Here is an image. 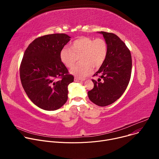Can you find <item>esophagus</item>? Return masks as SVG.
I'll use <instances>...</instances> for the list:
<instances>
[{"mask_svg":"<svg viewBox=\"0 0 159 159\" xmlns=\"http://www.w3.org/2000/svg\"><path fill=\"white\" fill-rule=\"evenodd\" d=\"M84 80V79H79V78H77V77H75L74 79L75 82H83Z\"/></svg>","mask_w":159,"mask_h":159,"instance_id":"1","label":"esophagus"}]
</instances>
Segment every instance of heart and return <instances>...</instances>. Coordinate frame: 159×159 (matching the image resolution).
Returning <instances> with one entry per match:
<instances>
[{
  "mask_svg": "<svg viewBox=\"0 0 159 159\" xmlns=\"http://www.w3.org/2000/svg\"><path fill=\"white\" fill-rule=\"evenodd\" d=\"M108 52L107 44L102 38L94 39L80 37L70 44V49L63 48L60 54V60L68 68H72L79 58L80 62L74 66L70 73L78 78L91 74L93 68H99L105 61Z\"/></svg>",
  "mask_w": 159,
  "mask_h": 159,
  "instance_id": "obj_1",
  "label": "heart"
}]
</instances>
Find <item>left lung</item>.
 Listing matches in <instances>:
<instances>
[{
	"mask_svg": "<svg viewBox=\"0 0 159 159\" xmlns=\"http://www.w3.org/2000/svg\"><path fill=\"white\" fill-rule=\"evenodd\" d=\"M99 33L103 35L107 44V55L94 75L99 79L98 82L92 80L94 88L87 94L93 103L106 106L118 100L125 91L131 78L132 60L130 51L117 35L104 31Z\"/></svg>",
	"mask_w": 159,
	"mask_h": 159,
	"instance_id": "left-lung-1",
	"label": "left lung"
}]
</instances>
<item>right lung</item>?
Wrapping results in <instances>:
<instances>
[{
  "mask_svg": "<svg viewBox=\"0 0 159 159\" xmlns=\"http://www.w3.org/2000/svg\"><path fill=\"white\" fill-rule=\"evenodd\" d=\"M70 40L63 33L44 35L31 43L24 53L20 65L22 85L30 100L44 110H57L68 99V85L74 77L60 54Z\"/></svg>",
  "mask_w": 159,
  "mask_h": 159,
  "instance_id": "1",
  "label": "right lung"
}]
</instances>
